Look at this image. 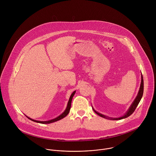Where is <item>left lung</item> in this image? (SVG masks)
<instances>
[{"instance_id":"obj_1","label":"left lung","mask_w":156,"mask_h":156,"mask_svg":"<svg viewBox=\"0 0 156 156\" xmlns=\"http://www.w3.org/2000/svg\"><path fill=\"white\" fill-rule=\"evenodd\" d=\"M141 84H140V89H139V91H138V94L136 96V97L135 98V100L133 101V102H132V104H131L130 107L128 108V110L126 112V113L120 117H117V118H113V117H107L106 115H104L98 112H97V111L93 108V107L92 106V108L93 109V110L94 111V112L96 114H97L98 115H99L100 117H102V118H104V119H108V120H122V119H125V118H127L128 117H129V115H131L133 112H134V111L135 110L136 108L137 107L138 104L140 103L142 97H143V91H144V81H143V75H142V73H141Z\"/></svg>"}]
</instances>
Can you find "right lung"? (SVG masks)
I'll return each mask as SVG.
<instances>
[{"mask_svg":"<svg viewBox=\"0 0 156 156\" xmlns=\"http://www.w3.org/2000/svg\"><path fill=\"white\" fill-rule=\"evenodd\" d=\"M76 93V91H73L72 93V94H71L70 98H69V102H68V104H67V105H66V107L65 108V110L63 111V112L60 114V115H58V117H55V119H51V120H47V121H39V120H34V119H32L30 117H28V116H27V117L28 119H29L30 120L34 122H37V123H42V124H48V123H54L55 122H57V121H58L62 119H63L64 117H65L66 115H67L70 112V108H71V104H72V99H73V97L74 96L75 94Z\"/></svg>","mask_w":156,"mask_h":156,"instance_id":"obj_1","label":"right lung"}]
</instances>
